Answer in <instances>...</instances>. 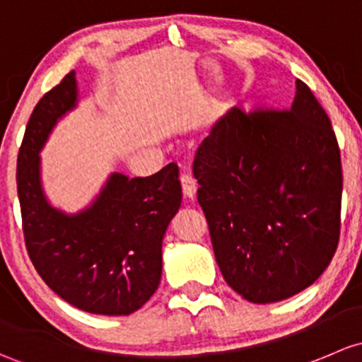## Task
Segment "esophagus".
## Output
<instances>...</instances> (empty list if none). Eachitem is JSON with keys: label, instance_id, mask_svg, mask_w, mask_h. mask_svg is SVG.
<instances>
[{"label": "esophagus", "instance_id": "34e87169", "mask_svg": "<svg viewBox=\"0 0 362 362\" xmlns=\"http://www.w3.org/2000/svg\"><path fill=\"white\" fill-rule=\"evenodd\" d=\"M181 185H182V193H185V197L193 199L197 192V180L189 170H185V173L181 174Z\"/></svg>", "mask_w": 362, "mask_h": 362}]
</instances>
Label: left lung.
Returning a JSON list of instances; mask_svg holds the SVG:
<instances>
[{"label": "left lung", "mask_w": 362, "mask_h": 362, "mask_svg": "<svg viewBox=\"0 0 362 362\" xmlns=\"http://www.w3.org/2000/svg\"><path fill=\"white\" fill-rule=\"evenodd\" d=\"M216 262L252 303H275L329 267L341 226L340 146L301 80L289 107H233L193 163Z\"/></svg>", "instance_id": "obj_1"}]
</instances>
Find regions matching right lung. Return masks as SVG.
<instances>
[{"instance_id":"add662e5","label":"right lung","mask_w":362,"mask_h":362,"mask_svg":"<svg viewBox=\"0 0 362 362\" xmlns=\"http://www.w3.org/2000/svg\"><path fill=\"white\" fill-rule=\"evenodd\" d=\"M76 103L74 71L33 110L17 158V192L25 249L45 284L80 310L129 315L162 279V240L181 206L180 169L148 177L113 174L94 204L76 216L45 200L40 150L55 122Z\"/></svg>"}]
</instances>
